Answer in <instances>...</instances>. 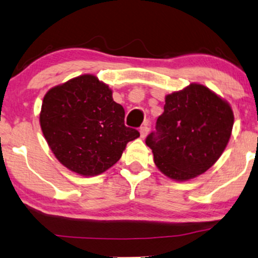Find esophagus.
<instances>
[{
    "label": "esophagus",
    "instance_id": "obj_1",
    "mask_svg": "<svg viewBox=\"0 0 258 258\" xmlns=\"http://www.w3.org/2000/svg\"><path fill=\"white\" fill-rule=\"evenodd\" d=\"M148 133H149V124H148V123H146V124L142 125V126H141V128H140L141 137H142V139H144V137H146V136L148 135Z\"/></svg>",
    "mask_w": 258,
    "mask_h": 258
}]
</instances>
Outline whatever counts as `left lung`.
<instances>
[{"label": "left lung", "mask_w": 258, "mask_h": 258, "mask_svg": "<svg viewBox=\"0 0 258 258\" xmlns=\"http://www.w3.org/2000/svg\"><path fill=\"white\" fill-rule=\"evenodd\" d=\"M234 111L230 104L200 83L165 96L156 134L147 137L162 174L189 181L216 163L230 140Z\"/></svg>", "instance_id": "1"}]
</instances>
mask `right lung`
<instances>
[{
	"instance_id": "right-lung-1",
	"label": "right lung",
	"mask_w": 258,
	"mask_h": 258,
	"mask_svg": "<svg viewBox=\"0 0 258 258\" xmlns=\"http://www.w3.org/2000/svg\"><path fill=\"white\" fill-rule=\"evenodd\" d=\"M124 109L95 75L74 77L44 95L40 124L52 154L70 171L100 175L140 133L124 125Z\"/></svg>"
}]
</instances>
